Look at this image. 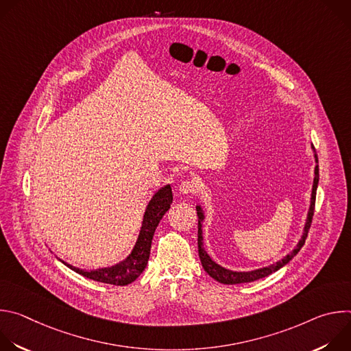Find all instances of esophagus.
<instances>
[{
    "label": "esophagus",
    "instance_id": "obj_1",
    "mask_svg": "<svg viewBox=\"0 0 351 351\" xmlns=\"http://www.w3.org/2000/svg\"><path fill=\"white\" fill-rule=\"evenodd\" d=\"M199 186H198V182H195L194 179H189V180H183L179 186V191L182 194H195L198 191Z\"/></svg>",
    "mask_w": 351,
    "mask_h": 351
}]
</instances>
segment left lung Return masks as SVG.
<instances>
[{
    "label": "left lung",
    "instance_id": "1",
    "mask_svg": "<svg viewBox=\"0 0 351 351\" xmlns=\"http://www.w3.org/2000/svg\"><path fill=\"white\" fill-rule=\"evenodd\" d=\"M313 149L315 152V148L313 147ZM315 161L318 162V156L315 154ZM318 180H319V169H318V165L315 167V178H314V184H313V194H311V206H310V211H308V217H307V222H306V228H304V233H303V237L302 240L298 241L297 247L293 250V252L290 254H287L283 260L278 261L276 264L274 265H269V267H265V268H261V269H257V271H252V272H233V271H229V269H225L222 268L221 265H218L217 263H214L208 254L206 253V250L203 247V230H202V221L204 218L203 213H202V208L197 207V215H198V256H199V261H202V265L204 268V271L211 276L214 278L217 282L219 283H223V285H237V283H248V282H254V280H258V279H263L274 272H276L278 269H280L283 265H286L298 252L302 250V247L306 243V239H307V234H308V230L311 228V222H313V217H314V210H315V197H317V187H318Z\"/></svg>",
    "mask_w": 351,
    "mask_h": 351
}]
</instances>
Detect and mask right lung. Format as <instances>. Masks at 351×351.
<instances>
[{"instance_id": "1", "label": "right lung", "mask_w": 351, "mask_h": 351, "mask_svg": "<svg viewBox=\"0 0 351 351\" xmlns=\"http://www.w3.org/2000/svg\"><path fill=\"white\" fill-rule=\"evenodd\" d=\"M172 199H173L172 189L169 184L162 187L158 193H156V195L152 198V202L148 203L147 210L144 213L143 226L133 252L121 264L111 268H103L97 271H84V269L75 268L64 261L62 263L72 271L77 272L79 275L97 282H103V283L115 285V286H126L132 283L138 278V275L144 271L148 263L149 248H152L154 232L160 221L162 219L164 214L171 208Z\"/></svg>"}]
</instances>
